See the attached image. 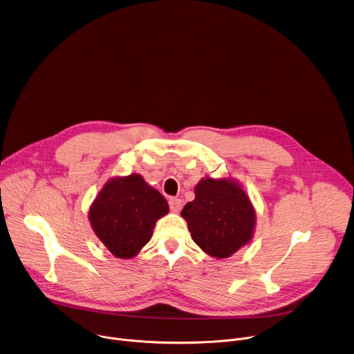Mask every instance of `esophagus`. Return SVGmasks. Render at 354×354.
Here are the masks:
<instances>
[{
    "label": "esophagus",
    "mask_w": 354,
    "mask_h": 354,
    "mask_svg": "<svg viewBox=\"0 0 354 354\" xmlns=\"http://www.w3.org/2000/svg\"><path fill=\"white\" fill-rule=\"evenodd\" d=\"M168 204H169V209L172 212H179L182 209V200L178 197H171L168 200Z\"/></svg>",
    "instance_id": "esophagus-1"
}]
</instances>
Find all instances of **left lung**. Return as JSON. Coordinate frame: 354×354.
I'll return each instance as SVG.
<instances>
[{
    "instance_id": "obj_1",
    "label": "left lung",
    "mask_w": 354,
    "mask_h": 354,
    "mask_svg": "<svg viewBox=\"0 0 354 354\" xmlns=\"http://www.w3.org/2000/svg\"><path fill=\"white\" fill-rule=\"evenodd\" d=\"M194 193L196 198L183 207L180 215L203 251L222 259L251 240L255 211L239 185L207 178L196 186Z\"/></svg>"
}]
</instances>
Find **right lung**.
I'll list each match as a JSON object with an SVG mask.
<instances>
[{"label": "right lung", "mask_w": 354, "mask_h": 354, "mask_svg": "<svg viewBox=\"0 0 354 354\" xmlns=\"http://www.w3.org/2000/svg\"><path fill=\"white\" fill-rule=\"evenodd\" d=\"M167 200L140 175L110 180L89 211L93 232L117 258H132L151 236L156 221L168 214Z\"/></svg>", "instance_id": "add662e5"}]
</instances>
